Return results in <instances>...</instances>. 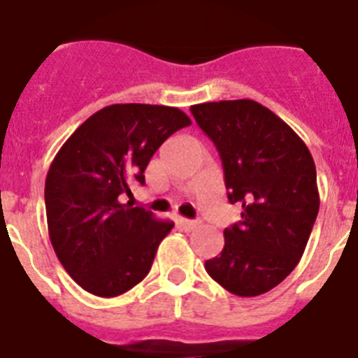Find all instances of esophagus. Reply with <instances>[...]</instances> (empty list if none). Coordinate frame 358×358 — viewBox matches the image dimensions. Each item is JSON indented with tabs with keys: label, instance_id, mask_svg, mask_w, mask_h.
I'll return each instance as SVG.
<instances>
[{
	"label": "esophagus",
	"instance_id": "esophagus-1",
	"mask_svg": "<svg viewBox=\"0 0 358 358\" xmlns=\"http://www.w3.org/2000/svg\"><path fill=\"white\" fill-rule=\"evenodd\" d=\"M178 225L184 231H193L198 227V222L194 220H187V218H178Z\"/></svg>",
	"mask_w": 358,
	"mask_h": 358
}]
</instances>
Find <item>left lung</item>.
Wrapping results in <instances>:
<instances>
[{"mask_svg": "<svg viewBox=\"0 0 358 358\" xmlns=\"http://www.w3.org/2000/svg\"><path fill=\"white\" fill-rule=\"evenodd\" d=\"M191 113L220 152L229 202L242 203V220L224 231V249L206 271L233 295H262L295 269L308 245L320 206L313 156L258 101H209Z\"/></svg>", "mask_w": 358, "mask_h": 358, "instance_id": "left-lung-1", "label": "left lung"}]
</instances>
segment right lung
<instances>
[{
  "instance_id": "right-lung-1",
  "label": "right lung",
  "mask_w": 358,
  "mask_h": 358,
  "mask_svg": "<svg viewBox=\"0 0 358 358\" xmlns=\"http://www.w3.org/2000/svg\"><path fill=\"white\" fill-rule=\"evenodd\" d=\"M191 125L176 107L114 103L87 118L62 145L45 180L50 244L78 286L118 296L147 276L174 222L122 203L145 184L156 149Z\"/></svg>"
}]
</instances>
